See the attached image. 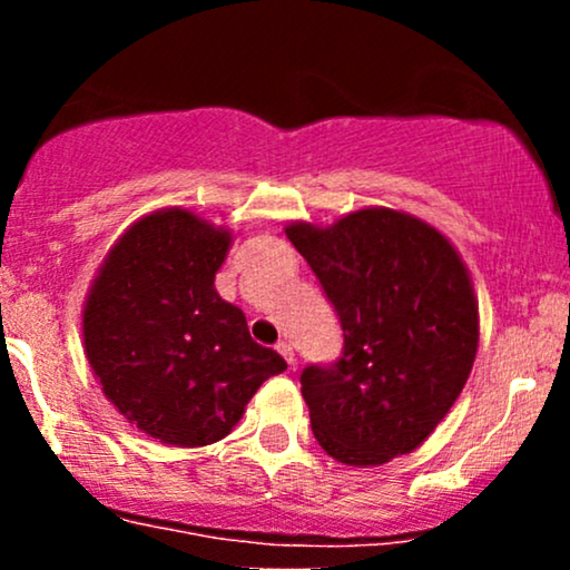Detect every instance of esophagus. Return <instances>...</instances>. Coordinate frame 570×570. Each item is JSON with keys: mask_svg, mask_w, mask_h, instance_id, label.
<instances>
[{"mask_svg": "<svg viewBox=\"0 0 570 570\" xmlns=\"http://www.w3.org/2000/svg\"><path fill=\"white\" fill-rule=\"evenodd\" d=\"M276 351L286 358V364H289V367H294V348L289 343H286V340H281V343L276 345Z\"/></svg>", "mask_w": 570, "mask_h": 570, "instance_id": "obj_1", "label": "esophagus"}]
</instances>
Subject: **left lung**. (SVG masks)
Segmentation results:
<instances>
[{"instance_id":"1","label":"left lung","mask_w":570,"mask_h":570,"mask_svg":"<svg viewBox=\"0 0 570 570\" xmlns=\"http://www.w3.org/2000/svg\"><path fill=\"white\" fill-rule=\"evenodd\" d=\"M343 326V356L303 370L316 442L340 463L381 466L442 423L472 372L480 313L469 267L429 222L358 208L335 225L292 222Z\"/></svg>"}]
</instances>
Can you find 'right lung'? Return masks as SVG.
Returning a JSON list of instances; mask_svg holds the SVG:
<instances>
[{"label": "right lung", "instance_id": "add662e5", "mask_svg": "<svg viewBox=\"0 0 570 570\" xmlns=\"http://www.w3.org/2000/svg\"><path fill=\"white\" fill-rule=\"evenodd\" d=\"M233 233L187 208L144 214L117 238L82 307L85 356L128 423L174 448L219 442L286 370L214 289Z\"/></svg>", "mask_w": 570, "mask_h": 570}]
</instances>
